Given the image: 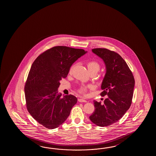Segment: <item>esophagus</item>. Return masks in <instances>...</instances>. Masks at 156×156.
I'll use <instances>...</instances> for the list:
<instances>
[{"label":"esophagus","mask_w":156,"mask_h":156,"mask_svg":"<svg viewBox=\"0 0 156 156\" xmlns=\"http://www.w3.org/2000/svg\"><path fill=\"white\" fill-rule=\"evenodd\" d=\"M78 101L79 102H83V103H87V101L86 100L83 99H79Z\"/></svg>","instance_id":"34e87169"}]
</instances>
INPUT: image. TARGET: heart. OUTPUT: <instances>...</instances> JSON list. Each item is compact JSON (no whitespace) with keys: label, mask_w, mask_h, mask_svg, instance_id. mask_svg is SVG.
<instances>
[{"label":"heart","mask_w":156,"mask_h":156,"mask_svg":"<svg viewBox=\"0 0 156 156\" xmlns=\"http://www.w3.org/2000/svg\"><path fill=\"white\" fill-rule=\"evenodd\" d=\"M86 66H87V69H88L89 73H96L99 71V70H100V68L99 63H98L96 61H95V60H91V61H88L86 63ZM72 70H73V67H71L70 69V73H71ZM91 87H92L90 86H88V87L84 86H81L79 89L77 90V92L80 94H81V95H84V94H86L87 88H91Z\"/></svg>","instance_id":"heart-1"}]
</instances>
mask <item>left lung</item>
Listing matches in <instances>:
<instances>
[{
    "label": "left lung",
    "instance_id": "obj_1",
    "mask_svg": "<svg viewBox=\"0 0 156 156\" xmlns=\"http://www.w3.org/2000/svg\"><path fill=\"white\" fill-rule=\"evenodd\" d=\"M94 53L103 59L106 72L101 84L100 95H108L104 104L94 101L95 111L90 119L98 126L116 123L132 104L135 80L126 62L118 53L106 48H94Z\"/></svg>",
    "mask_w": 156,
    "mask_h": 156
}]
</instances>
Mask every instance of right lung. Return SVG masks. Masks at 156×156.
I'll list each match as a JSON object with an SVG mask.
<instances>
[{"label": "right lung", "instance_id": "right-lung-1", "mask_svg": "<svg viewBox=\"0 0 156 156\" xmlns=\"http://www.w3.org/2000/svg\"><path fill=\"white\" fill-rule=\"evenodd\" d=\"M86 52L66 46L53 47L37 57L24 86L27 109L38 123L48 129L60 126L77 103L73 95L58 93L73 63Z\"/></svg>", "mask_w": 156, "mask_h": 156}]
</instances>
